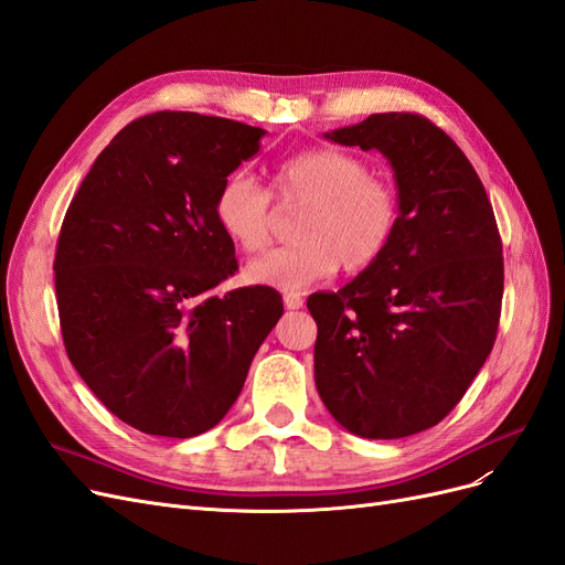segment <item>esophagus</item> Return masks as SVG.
<instances>
[{"label": "esophagus", "mask_w": 565, "mask_h": 565, "mask_svg": "<svg viewBox=\"0 0 565 565\" xmlns=\"http://www.w3.org/2000/svg\"><path fill=\"white\" fill-rule=\"evenodd\" d=\"M282 301H285V306H287V309H301V306H303V299H301V295H297V292H287L285 297H282Z\"/></svg>", "instance_id": "34e87169"}]
</instances>
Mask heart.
I'll return each instance as SVG.
<instances>
[{
  "label": "heart",
  "mask_w": 565,
  "mask_h": 565,
  "mask_svg": "<svg viewBox=\"0 0 565 565\" xmlns=\"http://www.w3.org/2000/svg\"><path fill=\"white\" fill-rule=\"evenodd\" d=\"M280 204L303 207L292 237L297 243L273 249L245 268L252 285L297 292L332 276L337 266L361 273L377 264L398 228V195L370 177V167L353 152L311 148L289 158L276 174ZM218 228L247 254L270 241L273 200L245 172L228 177L214 204Z\"/></svg>",
  "instance_id": "heart-1"
}]
</instances>
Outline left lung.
<instances>
[{"instance_id":"obj_1","label":"left lung","mask_w":565,"mask_h":565,"mask_svg":"<svg viewBox=\"0 0 565 565\" xmlns=\"http://www.w3.org/2000/svg\"><path fill=\"white\" fill-rule=\"evenodd\" d=\"M324 139L388 160L398 228L377 264L306 303L318 324L316 386L351 434L405 438L446 417L492 351L504 292L498 221L476 169L431 119L380 113Z\"/></svg>"}]
</instances>
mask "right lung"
I'll use <instances>...</instances> for the list:
<instances>
[{
    "instance_id": "1",
    "label": "right lung",
    "mask_w": 565,
    "mask_h": 565,
    "mask_svg": "<svg viewBox=\"0 0 565 565\" xmlns=\"http://www.w3.org/2000/svg\"><path fill=\"white\" fill-rule=\"evenodd\" d=\"M264 134L200 113L139 117L65 212L54 270L67 358L143 434L193 438L216 426L282 316L273 287L212 295L237 270L216 195Z\"/></svg>"
}]
</instances>
